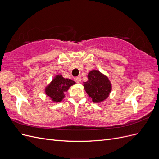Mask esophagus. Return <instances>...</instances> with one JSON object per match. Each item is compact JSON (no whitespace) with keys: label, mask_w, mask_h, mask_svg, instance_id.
Returning <instances> with one entry per match:
<instances>
[{"label":"esophagus","mask_w":159,"mask_h":159,"mask_svg":"<svg viewBox=\"0 0 159 159\" xmlns=\"http://www.w3.org/2000/svg\"><path fill=\"white\" fill-rule=\"evenodd\" d=\"M74 80L75 82L77 83H80V81H81V78L79 76V77H75V78H74Z\"/></svg>","instance_id":"esophagus-1"}]
</instances>
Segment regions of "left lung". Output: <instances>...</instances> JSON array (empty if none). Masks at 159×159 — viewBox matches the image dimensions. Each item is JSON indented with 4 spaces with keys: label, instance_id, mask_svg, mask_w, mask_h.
Here are the masks:
<instances>
[{
    "label": "left lung",
    "instance_id": "1",
    "mask_svg": "<svg viewBox=\"0 0 159 159\" xmlns=\"http://www.w3.org/2000/svg\"><path fill=\"white\" fill-rule=\"evenodd\" d=\"M88 81L84 82V89L93 103H101L106 99L111 91V84L108 78L98 70L89 71Z\"/></svg>",
    "mask_w": 159,
    "mask_h": 159
}]
</instances>
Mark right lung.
Returning <instances> with one entry per match:
<instances>
[{
    "instance_id": "obj_1",
    "label": "right lung",
    "mask_w": 159,
    "mask_h": 159,
    "mask_svg": "<svg viewBox=\"0 0 159 159\" xmlns=\"http://www.w3.org/2000/svg\"><path fill=\"white\" fill-rule=\"evenodd\" d=\"M75 84V81L70 79H65L61 75H57L46 87L45 93L54 102H60L65 97L64 93Z\"/></svg>"
}]
</instances>
